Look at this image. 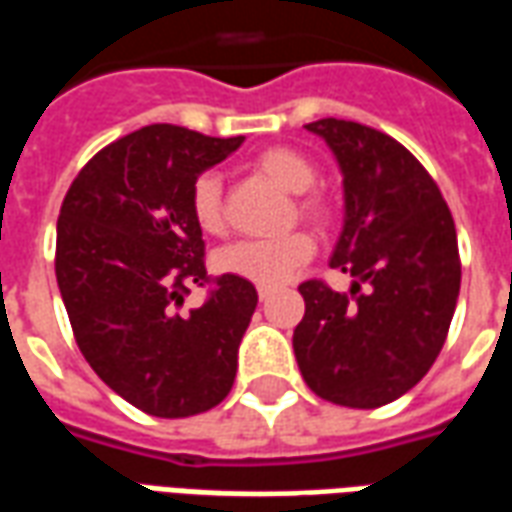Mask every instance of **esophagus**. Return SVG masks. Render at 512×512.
<instances>
[{"label":"esophagus","mask_w":512,"mask_h":512,"mask_svg":"<svg viewBox=\"0 0 512 512\" xmlns=\"http://www.w3.org/2000/svg\"><path fill=\"white\" fill-rule=\"evenodd\" d=\"M268 296H271V290H268V288H257V299L268 301Z\"/></svg>","instance_id":"1"}]
</instances>
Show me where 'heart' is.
Segmentation results:
<instances>
[{"label":"heart","instance_id":"heart-1","mask_svg":"<svg viewBox=\"0 0 512 512\" xmlns=\"http://www.w3.org/2000/svg\"><path fill=\"white\" fill-rule=\"evenodd\" d=\"M249 167L257 175L271 180L288 194H296V211L318 227L334 222V202L326 191L312 189L318 167L307 153L296 147H266L252 156ZM191 216L202 233L219 235L224 230V191L216 172H202L191 183ZM315 252V244L307 233H288L274 241H233L213 255V268L227 277L252 282L257 288H277L285 279L304 266Z\"/></svg>","mask_w":512,"mask_h":512}]
</instances>
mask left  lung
<instances>
[{"label":"left lung","instance_id":"obj_1","mask_svg":"<svg viewBox=\"0 0 512 512\" xmlns=\"http://www.w3.org/2000/svg\"><path fill=\"white\" fill-rule=\"evenodd\" d=\"M304 128L343 172V233L329 266L354 282L348 293L318 279L299 285L296 362L329 403L386 406L422 381L447 340L461 290L455 222L439 186L397 139L337 117Z\"/></svg>","mask_w":512,"mask_h":512}]
</instances>
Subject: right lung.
Masks as SVG:
<instances>
[{"label":"right lung","instance_id":"right-lung-1","mask_svg":"<svg viewBox=\"0 0 512 512\" xmlns=\"http://www.w3.org/2000/svg\"><path fill=\"white\" fill-rule=\"evenodd\" d=\"M241 142L145 126L95 153L62 200L54 268L76 345L150 417H194L233 389L255 285L224 274L202 307L183 301L208 282L191 183Z\"/></svg>","mask_w":512,"mask_h":512}]
</instances>
